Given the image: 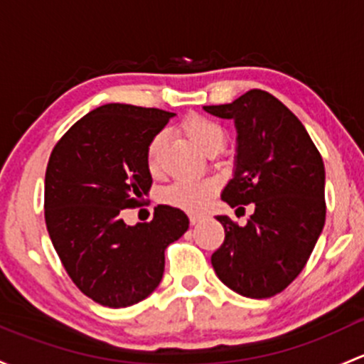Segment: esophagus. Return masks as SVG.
I'll return each instance as SVG.
<instances>
[{"mask_svg": "<svg viewBox=\"0 0 364 364\" xmlns=\"http://www.w3.org/2000/svg\"><path fill=\"white\" fill-rule=\"evenodd\" d=\"M202 220H204V216H200V214H190V223L192 225L200 223Z\"/></svg>", "mask_w": 364, "mask_h": 364, "instance_id": "1", "label": "esophagus"}]
</instances>
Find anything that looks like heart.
Masks as SVG:
<instances>
[{"label":"heart","instance_id":"obj_1","mask_svg":"<svg viewBox=\"0 0 364 364\" xmlns=\"http://www.w3.org/2000/svg\"><path fill=\"white\" fill-rule=\"evenodd\" d=\"M183 131L198 150L208 153V155L221 150V146L225 144V131L221 129V125L209 118L200 117V114L186 118L183 122ZM162 144L164 134L159 132L151 137L146 146V167L151 174H156L160 171ZM214 190H216V185L209 179H179L162 190L160 200L172 208L183 209V211L197 213L208 205Z\"/></svg>","mask_w":364,"mask_h":364}]
</instances>
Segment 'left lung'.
<instances>
[{
  "mask_svg": "<svg viewBox=\"0 0 364 364\" xmlns=\"http://www.w3.org/2000/svg\"><path fill=\"white\" fill-rule=\"evenodd\" d=\"M204 109L237 129L235 172L221 198L237 211L255 204L246 227L216 218L225 240L213 252V269L235 293L270 298L304 270L323 232V159L301 122L269 92L252 89Z\"/></svg>",
  "mask_w": 364,
  "mask_h": 364,
  "instance_id": "obj_1",
  "label": "left lung"
}]
</instances>
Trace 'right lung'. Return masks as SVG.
Masks as SVG:
<instances>
[{
    "label": "right lung",
    "mask_w": 364,
    "mask_h": 364,
    "mask_svg": "<svg viewBox=\"0 0 364 364\" xmlns=\"http://www.w3.org/2000/svg\"><path fill=\"white\" fill-rule=\"evenodd\" d=\"M174 113L105 105L57 141L45 174V223L71 281L105 307L144 300L160 284L167 246L188 230V216L159 205L153 220L129 227L122 214L151 188L146 146Z\"/></svg>",
    "instance_id": "add662e5"
}]
</instances>
